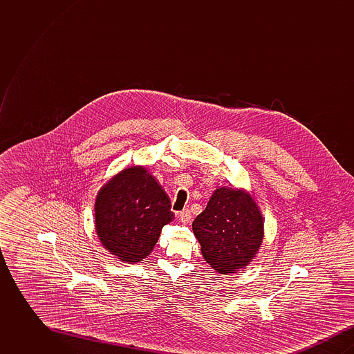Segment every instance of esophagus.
<instances>
[{"label":"esophagus","instance_id":"34e87169","mask_svg":"<svg viewBox=\"0 0 354 354\" xmlns=\"http://www.w3.org/2000/svg\"><path fill=\"white\" fill-rule=\"evenodd\" d=\"M178 216L183 223H187V221H189V219H191V212L188 209H183L182 212H179Z\"/></svg>","mask_w":354,"mask_h":354}]
</instances>
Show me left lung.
<instances>
[{
	"label": "left lung",
	"instance_id": "obj_1",
	"mask_svg": "<svg viewBox=\"0 0 354 354\" xmlns=\"http://www.w3.org/2000/svg\"><path fill=\"white\" fill-rule=\"evenodd\" d=\"M205 261L221 274L251 264L264 239V219L251 192L220 187L192 223Z\"/></svg>",
	"mask_w": 354,
	"mask_h": 354
}]
</instances>
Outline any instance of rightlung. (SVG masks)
Masks as SVG:
<instances>
[{"label": "right lung", "mask_w": 354, "mask_h": 354, "mask_svg": "<svg viewBox=\"0 0 354 354\" xmlns=\"http://www.w3.org/2000/svg\"><path fill=\"white\" fill-rule=\"evenodd\" d=\"M94 219L103 248L119 261L135 264L152 252L174 212L169 195L149 169L131 166L102 185Z\"/></svg>", "instance_id": "1"}]
</instances>
